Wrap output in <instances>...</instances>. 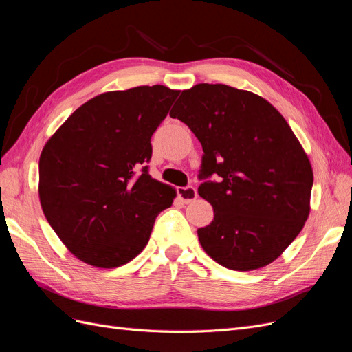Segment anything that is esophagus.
I'll list each match as a JSON object with an SVG mask.
<instances>
[{"label": "esophagus", "mask_w": 352, "mask_h": 352, "mask_svg": "<svg viewBox=\"0 0 352 352\" xmlns=\"http://www.w3.org/2000/svg\"><path fill=\"white\" fill-rule=\"evenodd\" d=\"M177 195L179 198L182 199L184 202H192L198 198V192H197V188L195 186H185V188H179L177 189Z\"/></svg>", "instance_id": "esophagus-1"}]
</instances>
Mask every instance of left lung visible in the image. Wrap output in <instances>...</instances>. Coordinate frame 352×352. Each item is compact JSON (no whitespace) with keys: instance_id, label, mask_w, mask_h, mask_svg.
I'll use <instances>...</instances> for the list:
<instances>
[{"instance_id":"obj_1","label":"left lung","mask_w":352,"mask_h":352,"mask_svg":"<svg viewBox=\"0 0 352 352\" xmlns=\"http://www.w3.org/2000/svg\"><path fill=\"white\" fill-rule=\"evenodd\" d=\"M170 116L202 145L198 194L214 210L198 229L223 267L250 272L274 261L310 214L313 168L283 116L260 95L221 83L182 91ZM217 174L219 183L206 179Z\"/></svg>"}]
</instances>
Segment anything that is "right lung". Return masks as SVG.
I'll return each mask as SVG.
<instances>
[{"instance_id": "1", "label": "right lung", "mask_w": 352, "mask_h": 352, "mask_svg": "<svg viewBox=\"0 0 352 352\" xmlns=\"http://www.w3.org/2000/svg\"><path fill=\"white\" fill-rule=\"evenodd\" d=\"M180 91L163 85L111 91L87 101L45 144L39 201L57 236L101 269L129 263L150 241L175 188L148 173L151 136ZM142 170V175L137 172Z\"/></svg>"}]
</instances>
